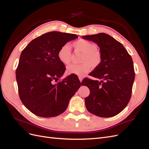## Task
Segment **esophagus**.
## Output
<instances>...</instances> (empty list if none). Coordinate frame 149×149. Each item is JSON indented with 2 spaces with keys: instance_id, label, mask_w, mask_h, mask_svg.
I'll return each instance as SVG.
<instances>
[{
  "instance_id": "34e87169",
  "label": "esophagus",
  "mask_w": 149,
  "mask_h": 149,
  "mask_svg": "<svg viewBox=\"0 0 149 149\" xmlns=\"http://www.w3.org/2000/svg\"><path fill=\"white\" fill-rule=\"evenodd\" d=\"M79 81H80V82H81L82 81V80H83V76H79Z\"/></svg>"
}]
</instances>
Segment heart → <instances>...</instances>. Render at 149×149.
I'll use <instances>...</instances> for the list:
<instances>
[{
  "label": "heart",
  "instance_id": "b5f03b06",
  "mask_svg": "<svg viewBox=\"0 0 149 149\" xmlns=\"http://www.w3.org/2000/svg\"><path fill=\"white\" fill-rule=\"evenodd\" d=\"M75 50L82 52L81 62L79 65L72 64L67 67V73L83 76L88 73L91 67L96 68L101 64L102 56L100 52L97 49L96 44L84 39H80L73 43ZM58 57L60 61L65 65L70 63L71 57L70 47L68 45L61 47L58 52Z\"/></svg>",
  "mask_w": 149,
  "mask_h": 149
}]
</instances>
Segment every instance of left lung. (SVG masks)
<instances>
[{
  "instance_id": "8db88e82",
  "label": "left lung",
  "mask_w": 149,
  "mask_h": 149,
  "mask_svg": "<svg viewBox=\"0 0 149 149\" xmlns=\"http://www.w3.org/2000/svg\"><path fill=\"white\" fill-rule=\"evenodd\" d=\"M100 47L102 61L89 73L97 80L85 78L83 85L90 94L85 98L87 110L101 118H111L123 111L132 94L135 72L131 56L123 44L108 34L100 33L83 36Z\"/></svg>"
}]
</instances>
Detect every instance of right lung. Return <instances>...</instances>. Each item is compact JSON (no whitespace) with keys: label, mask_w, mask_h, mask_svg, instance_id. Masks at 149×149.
Returning <instances> with one entry per match:
<instances>
[{"label":"right lung","mask_w":149,"mask_h":149,"mask_svg":"<svg viewBox=\"0 0 149 149\" xmlns=\"http://www.w3.org/2000/svg\"><path fill=\"white\" fill-rule=\"evenodd\" d=\"M78 37L50 31L33 40L22 51L16 70L18 89L21 101L34 114L42 118L60 115L80 88L79 80L72 74L55 83L66 70L58 52Z\"/></svg>","instance_id":"1"}]
</instances>
